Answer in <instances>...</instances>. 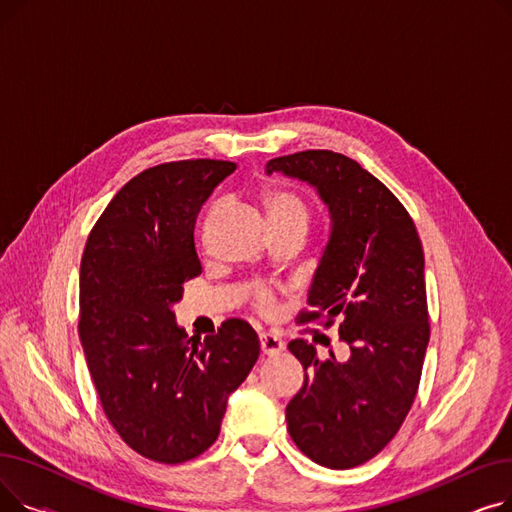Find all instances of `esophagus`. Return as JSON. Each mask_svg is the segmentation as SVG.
Returning a JSON list of instances; mask_svg holds the SVG:
<instances>
[{
  "mask_svg": "<svg viewBox=\"0 0 512 512\" xmlns=\"http://www.w3.org/2000/svg\"><path fill=\"white\" fill-rule=\"evenodd\" d=\"M259 342H261V353L267 355V357L280 355V353L284 351V346H286V344H284L278 336H274V334H261V336H259Z\"/></svg>",
  "mask_w": 512,
  "mask_h": 512,
  "instance_id": "1",
  "label": "esophagus"
}]
</instances>
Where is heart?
<instances>
[{"mask_svg": "<svg viewBox=\"0 0 512 512\" xmlns=\"http://www.w3.org/2000/svg\"><path fill=\"white\" fill-rule=\"evenodd\" d=\"M267 211H270L272 224H286V222H299L307 228L309 222V213L305 203L292 193L276 191L270 197H267ZM255 301L259 307H272L274 303V294L265 288H259L255 294Z\"/></svg>", "mask_w": 512, "mask_h": 512, "instance_id": "1", "label": "heart"}]
</instances>
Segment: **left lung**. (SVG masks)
Returning <instances> with one entry per match:
<instances>
[{
	"label": "left lung",
	"mask_w": 512,
	"mask_h": 512,
	"mask_svg": "<svg viewBox=\"0 0 512 512\" xmlns=\"http://www.w3.org/2000/svg\"><path fill=\"white\" fill-rule=\"evenodd\" d=\"M274 172L313 186L332 222L301 321L340 319L351 346L346 361H321L307 340L288 344L305 369L288 434L317 465L351 469L396 436L419 388L429 342L421 240L402 203L351 157L301 151L267 161Z\"/></svg>",
	"instance_id": "left-lung-1"
}]
</instances>
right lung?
I'll return each mask as SVG.
<instances>
[{
	"label": "right lung",
	"instance_id": "1",
	"mask_svg": "<svg viewBox=\"0 0 512 512\" xmlns=\"http://www.w3.org/2000/svg\"><path fill=\"white\" fill-rule=\"evenodd\" d=\"M232 161L186 159L126 182L80 261L78 334L101 407L145 459L178 465L220 434L228 396L247 380L259 338L242 319L188 338L174 305L201 274L195 222Z\"/></svg>",
	"mask_w": 512,
	"mask_h": 512
}]
</instances>
